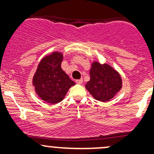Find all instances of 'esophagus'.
<instances>
[{
	"mask_svg": "<svg viewBox=\"0 0 154 154\" xmlns=\"http://www.w3.org/2000/svg\"><path fill=\"white\" fill-rule=\"evenodd\" d=\"M83 82V79H80V80H76V83H77V84H82Z\"/></svg>",
	"mask_w": 154,
	"mask_h": 154,
	"instance_id": "34e87169",
	"label": "esophagus"
}]
</instances>
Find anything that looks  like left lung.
Masks as SVG:
<instances>
[{"label": "left lung", "mask_w": 154, "mask_h": 154, "mask_svg": "<svg viewBox=\"0 0 154 154\" xmlns=\"http://www.w3.org/2000/svg\"><path fill=\"white\" fill-rule=\"evenodd\" d=\"M90 80L86 88L95 100L106 102L113 98L122 88L120 74L107 63L94 61L89 71Z\"/></svg>", "instance_id": "obj_1"}]
</instances>
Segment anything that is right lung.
I'll return each mask as SVG.
<instances>
[{"label": "right lung", "mask_w": 154, "mask_h": 154, "mask_svg": "<svg viewBox=\"0 0 154 154\" xmlns=\"http://www.w3.org/2000/svg\"><path fill=\"white\" fill-rule=\"evenodd\" d=\"M63 54L54 51L43 57L32 77V85L37 95L51 104L61 102L68 89L75 83L62 69Z\"/></svg>", "instance_id": "1"}]
</instances>
